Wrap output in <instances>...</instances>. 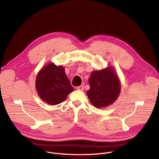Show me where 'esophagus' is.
Listing matches in <instances>:
<instances>
[{"label": "esophagus", "instance_id": "obj_1", "mask_svg": "<svg viewBox=\"0 0 159 159\" xmlns=\"http://www.w3.org/2000/svg\"><path fill=\"white\" fill-rule=\"evenodd\" d=\"M77 89L78 90H80V91H83L84 90V86H78L77 88Z\"/></svg>", "mask_w": 159, "mask_h": 159}]
</instances>
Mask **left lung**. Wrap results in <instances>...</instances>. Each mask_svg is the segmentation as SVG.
Segmentation results:
<instances>
[{
	"mask_svg": "<svg viewBox=\"0 0 159 159\" xmlns=\"http://www.w3.org/2000/svg\"><path fill=\"white\" fill-rule=\"evenodd\" d=\"M89 84L88 97L92 105L97 108L109 106L116 100L120 93V81L112 66L93 71Z\"/></svg>",
	"mask_w": 159,
	"mask_h": 159,
	"instance_id": "left-lung-1",
	"label": "left lung"
}]
</instances>
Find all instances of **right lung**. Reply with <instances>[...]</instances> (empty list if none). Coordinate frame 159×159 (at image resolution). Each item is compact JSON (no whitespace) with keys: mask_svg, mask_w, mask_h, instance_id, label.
Masks as SVG:
<instances>
[{"mask_svg":"<svg viewBox=\"0 0 159 159\" xmlns=\"http://www.w3.org/2000/svg\"><path fill=\"white\" fill-rule=\"evenodd\" d=\"M36 88L40 98L52 105L65 101L74 89L66 77L65 68L53 62L48 63L38 72Z\"/></svg>","mask_w":159,"mask_h":159,"instance_id":"1","label":"right lung"}]
</instances>
